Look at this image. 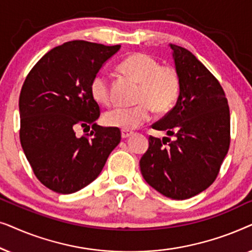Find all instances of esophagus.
<instances>
[{"label": "esophagus", "mask_w": 252, "mask_h": 252, "mask_svg": "<svg viewBox=\"0 0 252 252\" xmlns=\"http://www.w3.org/2000/svg\"><path fill=\"white\" fill-rule=\"evenodd\" d=\"M132 132H130V130H125V129H123L122 130V137L123 139H128V137L132 135Z\"/></svg>", "instance_id": "34e87169"}]
</instances>
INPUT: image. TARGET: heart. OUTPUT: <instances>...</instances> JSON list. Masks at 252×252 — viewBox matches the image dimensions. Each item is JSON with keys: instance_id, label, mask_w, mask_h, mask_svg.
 Returning <instances> with one entry per match:
<instances>
[{"instance_id": "obj_1", "label": "heart", "mask_w": 252, "mask_h": 252, "mask_svg": "<svg viewBox=\"0 0 252 252\" xmlns=\"http://www.w3.org/2000/svg\"><path fill=\"white\" fill-rule=\"evenodd\" d=\"M123 74L139 82L136 103L133 108L109 110L103 117L106 126L133 130L149 122L154 109L166 112L174 105L181 88L180 75L171 65H159L156 58L143 53H134L119 64ZM91 96L96 103L109 105L112 101L109 78L99 72L91 82Z\"/></svg>"}]
</instances>
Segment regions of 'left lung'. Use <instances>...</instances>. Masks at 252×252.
Here are the masks:
<instances>
[{
	"instance_id": "1",
	"label": "left lung",
	"mask_w": 252,
	"mask_h": 252,
	"mask_svg": "<svg viewBox=\"0 0 252 252\" xmlns=\"http://www.w3.org/2000/svg\"><path fill=\"white\" fill-rule=\"evenodd\" d=\"M170 46L180 75V95L174 108L151 126L167 136H149L140 168L144 180L160 194L187 199L218 177L230 143L229 106L215 75L189 50Z\"/></svg>"
}]
</instances>
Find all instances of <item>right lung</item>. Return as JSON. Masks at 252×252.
<instances>
[{
    "mask_svg": "<svg viewBox=\"0 0 252 252\" xmlns=\"http://www.w3.org/2000/svg\"><path fill=\"white\" fill-rule=\"evenodd\" d=\"M117 46L74 40L55 47L32 67L19 95V137L41 184L72 194L94 181L122 139L119 128L96 125L99 105L91 82ZM92 130L81 138L75 129Z\"/></svg>",
    "mask_w": 252,
    "mask_h": 252,
    "instance_id": "right-lung-1",
    "label": "right lung"
}]
</instances>
